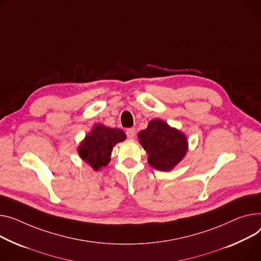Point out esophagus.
<instances>
[{"mask_svg": "<svg viewBox=\"0 0 261 261\" xmlns=\"http://www.w3.org/2000/svg\"><path fill=\"white\" fill-rule=\"evenodd\" d=\"M126 134H127V136H128L129 138H134V137H135V134H136V131H135L134 128H129V129H127Z\"/></svg>", "mask_w": 261, "mask_h": 261, "instance_id": "34e87169", "label": "esophagus"}]
</instances>
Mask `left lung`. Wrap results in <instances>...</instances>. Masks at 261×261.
I'll use <instances>...</instances> for the list:
<instances>
[{"label":"left lung","mask_w":261,"mask_h":261,"mask_svg":"<svg viewBox=\"0 0 261 261\" xmlns=\"http://www.w3.org/2000/svg\"><path fill=\"white\" fill-rule=\"evenodd\" d=\"M138 138L149 154L148 163L160 171L174 168L188 148L185 135L161 119L151 120L148 128L138 133Z\"/></svg>","instance_id":"left-lung-1"}]
</instances>
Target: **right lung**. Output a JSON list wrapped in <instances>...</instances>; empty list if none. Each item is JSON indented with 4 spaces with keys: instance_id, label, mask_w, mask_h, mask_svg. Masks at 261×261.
I'll list each match as a JSON object with an SVG mask.
<instances>
[{
    "instance_id": "right-lung-1",
    "label": "right lung",
    "mask_w": 261,
    "mask_h": 261,
    "mask_svg": "<svg viewBox=\"0 0 261 261\" xmlns=\"http://www.w3.org/2000/svg\"><path fill=\"white\" fill-rule=\"evenodd\" d=\"M126 134L120 129L96 125L79 147L81 158L94 170L110 162V154L115 144L125 141Z\"/></svg>"
}]
</instances>
